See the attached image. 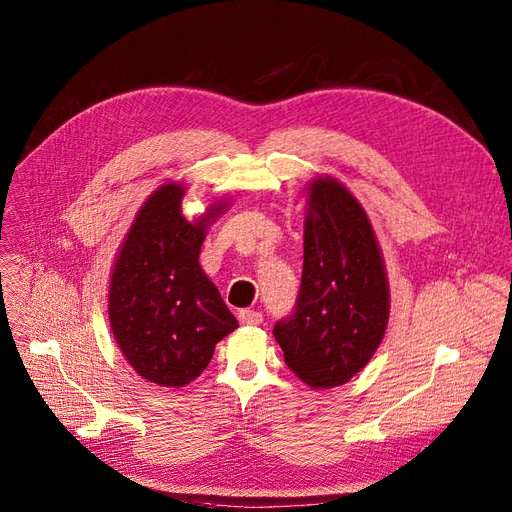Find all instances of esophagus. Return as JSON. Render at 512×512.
Masks as SVG:
<instances>
[{"label": "esophagus", "mask_w": 512, "mask_h": 512, "mask_svg": "<svg viewBox=\"0 0 512 512\" xmlns=\"http://www.w3.org/2000/svg\"><path fill=\"white\" fill-rule=\"evenodd\" d=\"M238 321L242 326H259L263 321V315L253 309H242V311H238Z\"/></svg>", "instance_id": "esophagus-1"}]
</instances>
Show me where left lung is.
Masks as SVG:
<instances>
[{
	"instance_id": "1",
	"label": "left lung",
	"mask_w": 512,
	"mask_h": 512,
	"mask_svg": "<svg viewBox=\"0 0 512 512\" xmlns=\"http://www.w3.org/2000/svg\"><path fill=\"white\" fill-rule=\"evenodd\" d=\"M305 191L301 292L274 336L288 369L309 388L328 390L346 384L378 351L390 286L380 242L355 195L328 174Z\"/></svg>"
}]
</instances>
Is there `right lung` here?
I'll return each instance as SVG.
<instances>
[{
	"instance_id": "1",
	"label": "right lung",
	"mask_w": 512,
	"mask_h": 512,
	"mask_svg": "<svg viewBox=\"0 0 512 512\" xmlns=\"http://www.w3.org/2000/svg\"><path fill=\"white\" fill-rule=\"evenodd\" d=\"M186 186L164 182L141 205L118 249L107 292L110 328L143 380L182 388L209 365L215 344L238 328L199 263L207 228L228 209L220 199L193 222Z\"/></svg>"
}]
</instances>
